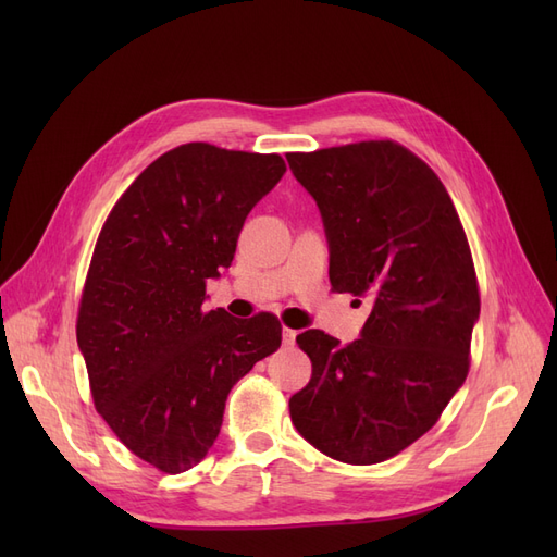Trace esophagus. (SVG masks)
<instances>
[{"label": "esophagus", "instance_id": "34e87169", "mask_svg": "<svg viewBox=\"0 0 557 557\" xmlns=\"http://www.w3.org/2000/svg\"><path fill=\"white\" fill-rule=\"evenodd\" d=\"M295 339H297V332L290 330V327H283V344L285 346H295Z\"/></svg>", "mask_w": 557, "mask_h": 557}]
</instances>
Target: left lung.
<instances>
[{
    "label": "left lung",
    "mask_w": 557,
    "mask_h": 557,
    "mask_svg": "<svg viewBox=\"0 0 557 557\" xmlns=\"http://www.w3.org/2000/svg\"><path fill=\"white\" fill-rule=\"evenodd\" d=\"M288 164L323 218L332 288L372 301L348 346L297 336L313 372L290 397L293 425L334 460L376 465L423 436L467 379L481 311L471 250L444 183L395 141Z\"/></svg>",
    "instance_id": "8db88e82"
}]
</instances>
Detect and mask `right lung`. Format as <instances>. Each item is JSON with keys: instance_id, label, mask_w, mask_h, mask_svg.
<instances>
[{"instance_id": "obj_1", "label": "right lung", "mask_w": 557, "mask_h": 557, "mask_svg": "<svg viewBox=\"0 0 557 557\" xmlns=\"http://www.w3.org/2000/svg\"><path fill=\"white\" fill-rule=\"evenodd\" d=\"M283 174L281 156L185 144L146 166L99 232L76 323L92 399L166 474L207 458L234 383L281 346L274 315L237 320L205 299Z\"/></svg>"}]
</instances>
